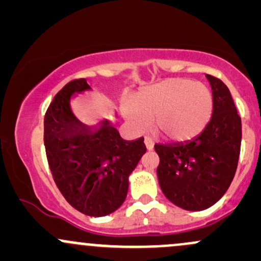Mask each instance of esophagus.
Returning <instances> with one entry per match:
<instances>
[{"label":"esophagus","mask_w":261,"mask_h":261,"mask_svg":"<svg viewBox=\"0 0 261 261\" xmlns=\"http://www.w3.org/2000/svg\"><path fill=\"white\" fill-rule=\"evenodd\" d=\"M154 144H155V142H154L153 138H150V137H145V145H147L148 150H152L154 148Z\"/></svg>","instance_id":"34e87169"}]
</instances>
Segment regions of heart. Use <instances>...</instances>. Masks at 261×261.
I'll return each instance as SVG.
<instances>
[{
  "label": "heart",
  "instance_id": "heart-1",
  "mask_svg": "<svg viewBox=\"0 0 261 261\" xmlns=\"http://www.w3.org/2000/svg\"><path fill=\"white\" fill-rule=\"evenodd\" d=\"M213 107L212 92L200 82L169 78L145 87L134 97L130 118L137 125L154 118V128L170 139H187L208 122Z\"/></svg>",
  "mask_w": 261,
  "mask_h": 261
}]
</instances>
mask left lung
Instances as JSON below:
<instances>
[{
    "mask_svg": "<svg viewBox=\"0 0 261 261\" xmlns=\"http://www.w3.org/2000/svg\"><path fill=\"white\" fill-rule=\"evenodd\" d=\"M213 91L212 118L199 136L178 144H155L164 195L179 208L204 210L225 194L234 178L242 144V119L229 88L206 74Z\"/></svg>",
    "mask_w": 261,
    "mask_h": 261,
    "instance_id": "obj_1",
    "label": "left lung"
}]
</instances>
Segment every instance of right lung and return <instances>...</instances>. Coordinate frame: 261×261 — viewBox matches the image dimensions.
Here are the masks:
<instances>
[{"instance_id": "right-lung-1", "label": "right lung", "mask_w": 261, "mask_h": 261, "mask_svg": "<svg viewBox=\"0 0 261 261\" xmlns=\"http://www.w3.org/2000/svg\"><path fill=\"white\" fill-rule=\"evenodd\" d=\"M89 88L86 78H80L56 94L44 116V147L55 183L66 200L83 214L105 217L125 200L128 176L147 148L143 137L124 141L108 120L92 130L75 118L71 97Z\"/></svg>"}]
</instances>
